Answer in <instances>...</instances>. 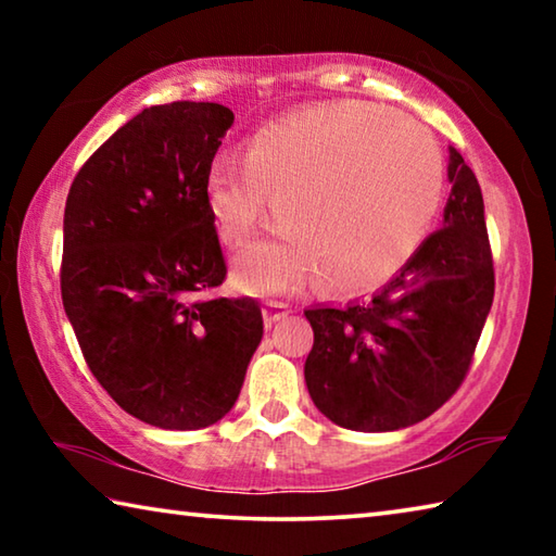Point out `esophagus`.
Masks as SVG:
<instances>
[{"label":"esophagus","mask_w":556,"mask_h":556,"mask_svg":"<svg viewBox=\"0 0 556 556\" xmlns=\"http://www.w3.org/2000/svg\"><path fill=\"white\" fill-rule=\"evenodd\" d=\"M289 312H291V308H289V304H285V301H267L265 308H262V316H265V326H275Z\"/></svg>","instance_id":"1"}]
</instances>
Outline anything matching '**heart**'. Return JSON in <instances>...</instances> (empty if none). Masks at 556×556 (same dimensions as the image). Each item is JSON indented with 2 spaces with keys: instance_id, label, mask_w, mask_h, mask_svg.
<instances>
[{
  "instance_id": "heart-1",
  "label": "heart",
  "mask_w": 556,
  "mask_h": 556,
  "mask_svg": "<svg viewBox=\"0 0 556 556\" xmlns=\"http://www.w3.org/2000/svg\"><path fill=\"white\" fill-rule=\"evenodd\" d=\"M444 186L425 129L361 100L324 102L257 129L242 159L220 154L205 203L220 238L242 242L275 218L285 232L235 257L252 294L316 277L328 291H365L397 275L421 248Z\"/></svg>"
}]
</instances>
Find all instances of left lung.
<instances>
[{
  "mask_svg": "<svg viewBox=\"0 0 556 556\" xmlns=\"http://www.w3.org/2000/svg\"><path fill=\"white\" fill-rule=\"evenodd\" d=\"M444 228L368 301L306 308L304 378L318 412L353 431L417 425L454 394L491 314L495 271L483 193L448 147Z\"/></svg>",
  "mask_w": 556,
  "mask_h": 556,
  "instance_id": "1",
  "label": "left lung"
}]
</instances>
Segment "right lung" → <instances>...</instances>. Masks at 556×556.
Masks as SVG:
<instances>
[{
    "label": "right lung",
    "mask_w": 556,
    "mask_h": 556,
    "mask_svg": "<svg viewBox=\"0 0 556 556\" xmlns=\"http://www.w3.org/2000/svg\"><path fill=\"white\" fill-rule=\"evenodd\" d=\"M232 119L218 102L147 108L83 164L65 201V316L110 397L159 429L223 419L262 341L255 299L213 296L228 267L205 176Z\"/></svg>",
    "instance_id": "right-lung-1"
}]
</instances>
